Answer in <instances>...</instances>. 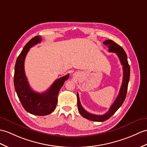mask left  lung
I'll return each mask as SVG.
<instances>
[{
  "label": "left lung",
  "mask_w": 147,
  "mask_h": 147,
  "mask_svg": "<svg viewBox=\"0 0 147 147\" xmlns=\"http://www.w3.org/2000/svg\"><path fill=\"white\" fill-rule=\"evenodd\" d=\"M103 44L108 47V51L111 53H115L117 54L119 57L121 64L123 66V82L120 88V92L118 96L116 99L115 102L111 106L109 109L108 111L103 115H96L94 114H91L86 111L82 107L80 103L79 94L77 93V98H78V108L79 110L80 113L82 117L88 119V120L94 121H104L107 120L110 118L117 111L119 108H120L125 100L126 96H127L128 85L129 80V74H130V67L128 64L127 60V56L125 51L122 47L119 46L112 40H106L103 42Z\"/></svg>",
  "instance_id": "1"
}]
</instances>
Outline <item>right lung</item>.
I'll return each instance as SVG.
<instances>
[{"label":"right lung","mask_w":147,"mask_h":147,"mask_svg":"<svg viewBox=\"0 0 147 147\" xmlns=\"http://www.w3.org/2000/svg\"><path fill=\"white\" fill-rule=\"evenodd\" d=\"M41 40V36H37L26 44L16 60L13 76L15 90L22 107L29 113L37 116L49 115L55 110L59 91L69 76L67 74L56 80L48 90L42 93L31 89L26 76L24 61L30 48L40 43Z\"/></svg>","instance_id":"add662e5"}]
</instances>
